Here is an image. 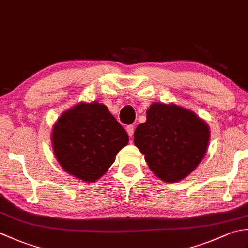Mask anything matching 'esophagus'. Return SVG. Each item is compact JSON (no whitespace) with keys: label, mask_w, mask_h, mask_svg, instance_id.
<instances>
[{"label":"esophagus","mask_w":248,"mask_h":248,"mask_svg":"<svg viewBox=\"0 0 248 248\" xmlns=\"http://www.w3.org/2000/svg\"><path fill=\"white\" fill-rule=\"evenodd\" d=\"M125 130H127V133L129 134V137L131 138V137H133V133H134V127L132 124H130V125H128L127 128H125Z\"/></svg>","instance_id":"obj_1"}]
</instances>
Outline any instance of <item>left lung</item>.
Returning a JSON list of instances; mask_svg holds the SVG:
<instances>
[{"instance_id":"1","label":"left lung","mask_w":248,"mask_h":248,"mask_svg":"<svg viewBox=\"0 0 248 248\" xmlns=\"http://www.w3.org/2000/svg\"><path fill=\"white\" fill-rule=\"evenodd\" d=\"M210 137L208 124L192 110L155 102L146 111V121L135 129L134 145L155 175L176 183L200 164Z\"/></svg>"}]
</instances>
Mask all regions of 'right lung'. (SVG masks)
Listing matches in <instances>:
<instances>
[{"instance_id":"right-lung-1","label":"right lung","mask_w":248,"mask_h":248,"mask_svg":"<svg viewBox=\"0 0 248 248\" xmlns=\"http://www.w3.org/2000/svg\"><path fill=\"white\" fill-rule=\"evenodd\" d=\"M129 142L125 130L99 102H80L62 113L52 127L53 155L66 173L82 182L98 181Z\"/></svg>"}]
</instances>
